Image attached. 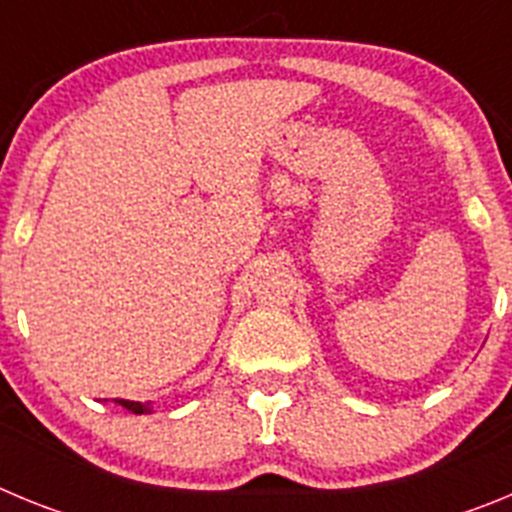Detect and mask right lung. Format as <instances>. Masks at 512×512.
Masks as SVG:
<instances>
[{"mask_svg":"<svg viewBox=\"0 0 512 512\" xmlns=\"http://www.w3.org/2000/svg\"><path fill=\"white\" fill-rule=\"evenodd\" d=\"M115 402H120L122 408L130 410V413H135V415L151 413V405H148V402H135V400H115Z\"/></svg>","mask_w":512,"mask_h":512,"instance_id":"add662e5","label":"right lung"}]
</instances>
